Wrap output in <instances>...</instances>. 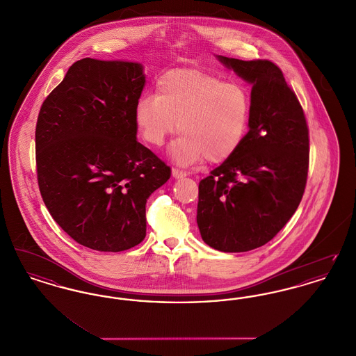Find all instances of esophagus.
<instances>
[{"mask_svg":"<svg viewBox=\"0 0 356 356\" xmlns=\"http://www.w3.org/2000/svg\"><path fill=\"white\" fill-rule=\"evenodd\" d=\"M172 176L175 177V179H180V177H186V170H179V168H173L172 170Z\"/></svg>","mask_w":356,"mask_h":356,"instance_id":"obj_1","label":"esophagus"}]
</instances>
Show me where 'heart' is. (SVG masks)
<instances>
[{
  "mask_svg": "<svg viewBox=\"0 0 356 356\" xmlns=\"http://www.w3.org/2000/svg\"><path fill=\"white\" fill-rule=\"evenodd\" d=\"M251 116V97L243 85L197 69L163 74L156 95L143 96L135 108L137 131L153 147L181 134L170 147L179 164L203 160L221 163L240 147Z\"/></svg>",
  "mask_w": 356,
  "mask_h": 356,
  "instance_id": "obj_1",
  "label": "heart"
}]
</instances>
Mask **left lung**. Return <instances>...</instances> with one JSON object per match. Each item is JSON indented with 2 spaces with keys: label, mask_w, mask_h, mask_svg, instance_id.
Here are the masks:
<instances>
[{
  "label": "left lung",
  "mask_w": 356,
  "mask_h": 356,
  "mask_svg": "<svg viewBox=\"0 0 356 356\" xmlns=\"http://www.w3.org/2000/svg\"><path fill=\"white\" fill-rule=\"evenodd\" d=\"M216 57L252 85L250 131L236 152L200 181L196 220L209 247L247 252L276 236L300 204L308 128L300 102L273 63Z\"/></svg>",
  "instance_id": "8db88e82"
}]
</instances>
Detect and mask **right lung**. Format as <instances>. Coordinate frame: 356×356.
Masks as SVG:
<instances>
[{
	"instance_id": "1",
	"label": "right lung",
	"mask_w": 356,
	"mask_h": 356,
	"mask_svg": "<svg viewBox=\"0 0 356 356\" xmlns=\"http://www.w3.org/2000/svg\"><path fill=\"white\" fill-rule=\"evenodd\" d=\"M144 68L83 58L42 102L35 127L37 179L51 218L79 244L120 252L147 232L145 204L170 168L137 141Z\"/></svg>"
}]
</instances>
